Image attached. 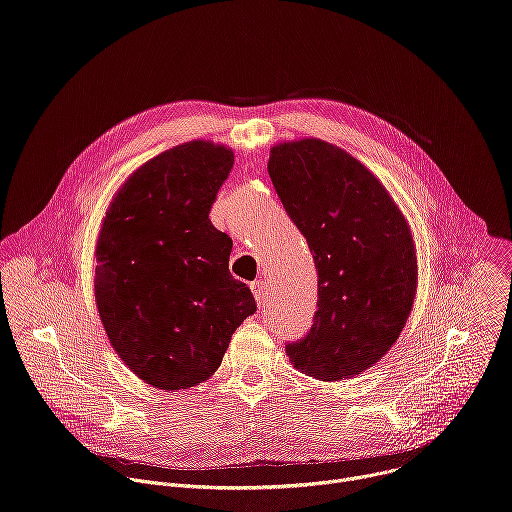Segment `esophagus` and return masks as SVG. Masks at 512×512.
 I'll use <instances>...</instances> for the list:
<instances>
[{
	"instance_id": "1",
	"label": "esophagus",
	"mask_w": 512,
	"mask_h": 512,
	"mask_svg": "<svg viewBox=\"0 0 512 512\" xmlns=\"http://www.w3.org/2000/svg\"><path fill=\"white\" fill-rule=\"evenodd\" d=\"M251 291H253L255 300H257L259 304H263V302H265V296H267V283L261 281V279H257V281L251 283Z\"/></svg>"
}]
</instances>
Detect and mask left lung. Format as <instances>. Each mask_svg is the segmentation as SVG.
Listing matches in <instances>:
<instances>
[{"instance_id":"left-lung-1","label":"left lung","mask_w":512,"mask_h":512,"mask_svg":"<svg viewBox=\"0 0 512 512\" xmlns=\"http://www.w3.org/2000/svg\"><path fill=\"white\" fill-rule=\"evenodd\" d=\"M267 172L318 269L314 324L285 352L308 377H356L389 352L411 314V229L379 178L328 141L273 145Z\"/></svg>"}]
</instances>
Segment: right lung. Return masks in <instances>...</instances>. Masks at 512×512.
<instances>
[{"label": "right lung", "instance_id": "obj_1", "mask_svg": "<svg viewBox=\"0 0 512 512\" xmlns=\"http://www.w3.org/2000/svg\"><path fill=\"white\" fill-rule=\"evenodd\" d=\"M233 164L227 145H176L139 166L103 218L97 310L119 358L156 389L206 381L257 312L251 289L229 271L231 237L208 218Z\"/></svg>", "mask_w": 512, "mask_h": 512}]
</instances>
